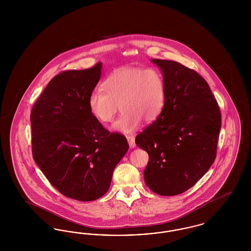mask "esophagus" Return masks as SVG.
Segmentation results:
<instances>
[{
    "label": "esophagus",
    "mask_w": 251,
    "mask_h": 251,
    "mask_svg": "<svg viewBox=\"0 0 251 251\" xmlns=\"http://www.w3.org/2000/svg\"><path fill=\"white\" fill-rule=\"evenodd\" d=\"M127 140H128V143L130 145V148L135 147V139L132 135H127Z\"/></svg>",
    "instance_id": "1"
}]
</instances>
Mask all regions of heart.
<instances>
[{
  "instance_id": "b5f03b06",
  "label": "heart",
  "mask_w": 251,
  "mask_h": 251,
  "mask_svg": "<svg viewBox=\"0 0 251 251\" xmlns=\"http://www.w3.org/2000/svg\"><path fill=\"white\" fill-rule=\"evenodd\" d=\"M104 90L95 89L88 98V107L101 124H111L119 110L116 131L129 133L137 130L143 120L151 123L162 114L167 100L163 73L155 68L126 67L113 72L103 82Z\"/></svg>"
}]
</instances>
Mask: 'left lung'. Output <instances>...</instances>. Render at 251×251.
<instances>
[{
    "instance_id": "1",
    "label": "left lung",
    "mask_w": 251,
    "mask_h": 251,
    "mask_svg": "<svg viewBox=\"0 0 251 251\" xmlns=\"http://www.w3.org/2000/svg\"><path fill=\"white\" fill-rule=\"evenodd\" d=\"M167 85L166 105L157 120L135 137L149 153L144 170L148 187L161 196L191 188L216 157L221 114L202 77L179 62L152 59Z\"/></svg>"
}]
</instances>
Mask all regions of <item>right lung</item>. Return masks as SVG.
<instances>
[{
    "mask_svg": "<svg viewBox=\"0 0 251 251\" xmlns=\"http://www.w3.org/2000/svg\"><path fill=\"white\" fill-rule=\"evenodd\" d=\"M101 63L55 75L31 111L32 153L50 183L63 196L91 201L108 191L116 166L129 149L90 113L88 98Z\"/></svg>",
    "mask_w": 251,
    "mask_h": 251,
    "instance_id": "1",
    "label": "right lung"
}]
</instances>
